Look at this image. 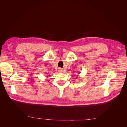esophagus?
<instances>
[{
	"label": "esophagus",
	"instance_id": "esophagus-1",
	"mask_svg": "<svg viewBox=\"0 0 127 127\" xmlns=\"http://www.w3.org/2000/svg\"><path fill=\"white\" fill-rule=\"evenodd\" d=\"M61 71H62V69H59V71L61 72Z\"/></svg>",
	"mask_w": 127,
	"mask_h": 127
}]
</instances>
